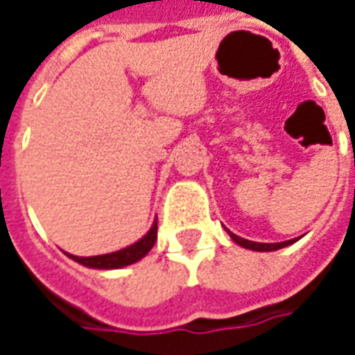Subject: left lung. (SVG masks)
<instances>
[{
	"label": "left lung",
	"mask_w": 355,
	"mask_h": 355,
	"mask_svg": "<svg viewBox=\"0 0 355 355\" xmlns=\"http://www.w3.org/2000/svg\"><path fill=\"white\" fill-rule=\"evenodd\" d=\"M228 234H230V238L234 239L238 245L245 247V249H251V251H277V249H282V247H287L291 245V243H295L298 239H289V241H282V243H257V241H249V239L239 238V236H236V234L230 230H228Z\"/></svg>",
	"instance_id": "8db88e82"
}]
</instances>
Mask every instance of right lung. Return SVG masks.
Segmentation results:
<instances>
[{
    "instance_id": "1",
    "label": "right lung",
    "mask_w": 355,
    "mask_h": 355,
    "mask_svg": "<svg viewBox=\"0 0 355 355\" xmlns=\"http://www.w3.org/2000/svg\"><path fill=\"white\" fill-rule=\"evenodd\" d=\"M155 239H157V218L152 224V228L148 230L144 238H140L137 243L119 249L116 253L108 254H96V257H76V254H68L72 261L80 262L87 268H96V270H114V268H123L129 264L139 262L142 257L150 253V249L154 247Z\"/></svg>"
}]
</instances>
